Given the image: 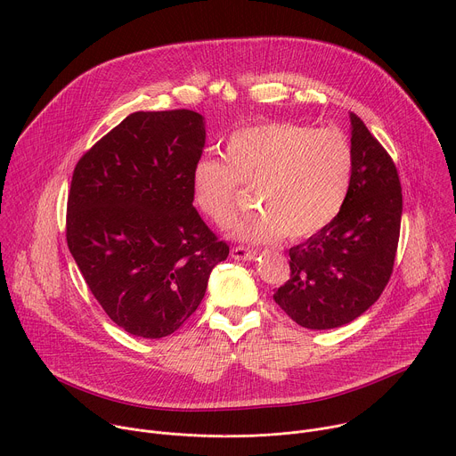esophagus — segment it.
<instances>
[{"mask_svg": "<svg viewBox=\"0 0 456 456\" xmlns=\"http://www.w3.org/2000/svg\"><path fill=\"white\" fill-rule=\"evenodd\" d=\"M231 256L234 260H241V262H247V260H253L256 256V251L253 249H245V247H232L231 249Z\"/></svg>", "mask_w": 456, "mask_h": 456, "instance_id": "esophagus-1", "label": "esophagus"}]
</instances>
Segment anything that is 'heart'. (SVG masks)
Here are the masks:
<instances>
[{"label":"heart","mask_w":456,"mask_h":456,"mask_svg":"<svg viewBox=\"0 0 456 456\" xmlns=\"http://www.w3.org/2000/svg\"><path fill=\"white\" fill-rule=\"evenodd\" d=\"M224 158L203 156L191 175L196 209L218 225L234 211L240 183L256 187L262 211L231 225L236 240L274 243L283 234L305 240L333 222L347 200L354 152L338 129L265 121L234 131Z\"/></svg>","instance_id":"obj_1"}]
</instances>
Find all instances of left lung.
<instances>
[{
  "instance_id": "1",
  "label": "left lung",
  "mask_w": 456,
  "mask_h": 456,
  "mask_svg": "<svg viewBox=\"0 0 456 456\" xmlns=\"http://www.w3.org/2000/svg\"><path fill=\"white\" fill-rule=\"evenodd\" d=\"M354 171L340 215L289 249L291 276L274 293L278 307L307 329L342 327L375 304L396 256L402 187L395 161L351 114Z\"/></svg>"
}]
</instances>
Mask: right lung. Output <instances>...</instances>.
Here are the masks:
<instances>
[{"label":"right lung","mask_w":456,"mask_h":456,"mask_svg":"<svg viewBox=\"0 0 456 456\" xmlns=\"http://www.w3.org/2000/svg\"><path fill=\"white\" fill-rule=\"evenodd\" d=\"M203 145L194 110L133 112L76 163L69 251L107 316L134 337L173 335L229 256L192 207Z\"/></svg>","instance_id":"right-lung-1"}]
</instances>
